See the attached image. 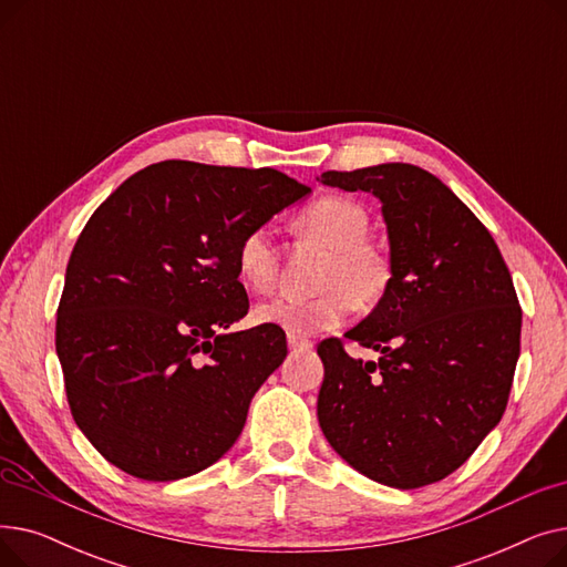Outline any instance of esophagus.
I'll use <instances>...</instances> for the list:
<instances>
[{
	"mask_svg": "<svg viewBox=\"0 0 567 567\" xmlns=\"http://www.w3.org/2000/svg\"><path fill=\"white\" fill-rule=\"evenodd\" d=\"M287 344H289V349H310L312 347V340H308V338H303V336H293V333H289L287 336Z\"/></svg>",
	"mask_w": 567,
	"mask_h": 567,
	"instance_id": "1",
	"label": "esophagus"
}]
</instances>
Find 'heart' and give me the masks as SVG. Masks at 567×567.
Returning a JSON list of instances; mask_svg holds the SVG:
<instances>
[{"mask_svg": "<svg viewBox=\"0 0 567 567\" xmlns=\"http://www.w3.org/2000/svg\"><path fill=\"white\" fill-rule=\"evenodd\" d=\"M296 227L326 250L315 278L317 293L308 299L278 296L255 308L259 323L278 326L293 336L331 331L351 312V306H372L389 291L393 264L377 244L368 241L370 216L349 197L326 195L308 204ZM236 271L252 291H268L278 278V248L268 227L248 229L236 246Z\"/></svg>", "mask_w": 567, "mask_h": 567, "instance_id": "b5f03b06", "label": "heart"}]
</instances>
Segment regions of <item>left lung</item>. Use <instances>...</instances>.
Segmentation results:
<instances>
[{
  "label": "left lung",
  "mask_w": 567,
  "mask_h": 567,
  "mask_svg": "<svg viewBox=\"0 0 567 567\" xmlns=\"http://www.w3.org/2000/svg\"><path fill=\"white\" fill-rule=\"evenodd\" d=\"M326 186L381 199L393 280L344 338L381 353L355 361L342 338L317 353L323 436L368 478L415 489L457 471L508 406L522 306L489 229L439 178L406 163L323 172Z\"/></svg>",
  "instance_id": "obj_1"
}]
</instances>
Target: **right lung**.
I'll use <instances>...</instances> for the list:
<instances>
[{
  "label": "right lung",
  "instance_id": "1",
  "mask_svg": "<svg viewBox=\"0 0 567 567\" xmlns=\"http://www.w3.org/2000/svg\"><path fill=\"white\" fill-rule=\"evenodd\" d=\"M308 193L271 167L163 161L89 218L54 344L73 421L110 464L165 483L231 449L287 355L278 326L225 333L250 308L236 246Z\"/></svg>",
  "mask_w": 567,
  "mask_h": 567
}]
</instances>
